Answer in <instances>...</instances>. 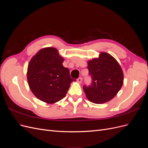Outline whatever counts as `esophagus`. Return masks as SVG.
Returning <instances> with one entry per match:
<instances>
[{
	"instance_id": "1",
	"label": "esophagus",
	"mask_w": 148,
	"mask_h": 148,
	"mask_svg": "<svg viewBox=\"0 0 148 148\" xmlns=\"http://www.w3.org/2000/svg\"><path fill=\"white\" fill-rule=\"evenodd\" d=\"M77 82L79 83H82V78L81 77H79L77 79Z\"/></svg>"
}]
</instances>
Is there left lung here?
Listing matches in <instances>:
<instances>
[{
	"label": "left lung",
	"instance_id": "1",
	"mask_svg": "<svg viewBox=\"0 0 148 148\" xmlns=\"http://www.w3.org/2000/svg\"><path fill=\"white\" fill-rule=\"evenodd\" d=\"M90 86H83L88 99L95 104H102L112 99L123 83V73L120 65L109 53L101 52L98 58L88 62Z\"/></svg>",
	"mask_w": 148,
	"mask_h": 148
}]
</instances>
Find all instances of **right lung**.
I'll return each instance as SVG.
<instances>
[{
  "instance_id": "add662e5",
  "label": "right lung",
  "mask_w": 148,
  "mask_h": 148,
  "mask_svg": "<svg viewBox=\"0 0 148 148\" xmlns=\"http://www.w3.org/2000/svg\"><path fill=\"white\" fill-rule=\"evenodd\" d=\"M64 58L57 49L45 47L39 51L29 62L27 79L29 88L38 99L53 104L63 99L75 81L69 70L62 65Z\"/></svg>"
}]
</instances>
